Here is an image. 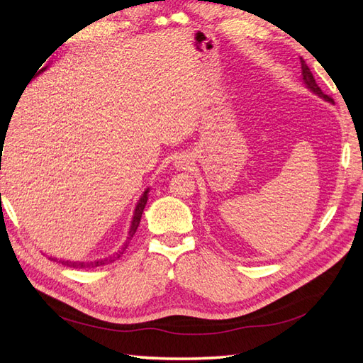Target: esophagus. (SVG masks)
Instances as JSON below:
<instances>
[{
	"label": "esophagus",
	"instance_id": "34e87169",
	"mask_svg": "<svg viewBox=\"0 0 363 363\" xmlns=\"http://www.w3.org/2000/svg\"><path fill=\"white\" fill-rule=\"evenodd\" d=\"M188 163H189V160L186 159L184 156H180V157L175 159V167L180 168V169H186V168H188Z\"/></svg>",
	"mask_w": 363,
	"mask_h": 363
}]
</instances>
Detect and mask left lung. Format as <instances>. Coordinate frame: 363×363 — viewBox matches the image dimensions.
<instances>
[{"label":"left lung","mask_w":363,"mask_h":363,"mask_svg":"<svg viewBox=\"0 0 363 363\" xmlns=\"http://www.w3.org/2000/svg\"><path fill=\"white\" fill-rule=\"evenodd\" d=\"M300 62H301V80H303V83L307 86V89H311L313 94H316L318 96H321V98H324L325 101H328V103H333V100L328 95H325L323 91H321V87L316 84V82H315V79H313V74H312V71L309 69V67H307L306 65V62L300 57Z\"/></svg>","instance_id":"obj_1"}]
</instances>
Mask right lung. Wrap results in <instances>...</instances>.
Returning <instances> with one entry per match:
<instances>
[{"label": "right lung", "mask_w": 363, "mask_h": 363, "mask_svg": "<svg viewBox=\"0 0 363 363\" xmlns=\"http://www.w3.org/2000/svg\"><path fill=\"white\" fill-rule=\"evenodd\" d=\"M43 71H45V68L40 69V71L38 69L35 74H33V77L39 75V74L43 72ZM33 77H31V79H33ZM31 79H30V80H31ZM1 145H3V144H1ZM148 191H150V189H147L144 194H142L140 200L138 201V206H136L135 213H133V219H131V225H130L128 236H127V239H125L124 245L121 247V248L115 252L113 256H108V257H106V259L96 260V262H69V260H59V259H54V257H50V259L54 260V262L59 260V263H62V265H67V267H69V268H79V269H82V268H95V267H100V265H106V263H112V262H115L116 259H119L121 255H124V251H125V248L128 247L131 238H133V235L136 233V230H138V227H139L142 213H144V208H145V204H147V200H148Z\"/></svg>", "instance_id": "right-lung-1"}]
</instances>
